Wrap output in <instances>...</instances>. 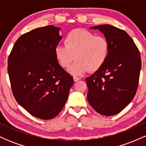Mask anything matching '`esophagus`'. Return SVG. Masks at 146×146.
<instances>
[{
    "label": "esophagus",
    "instance_id": "1",
    "mask_svg": "<svg viewBox=\"0 0 146 146\" xmlns=\"http://www.w3.org/2000/svg\"><path fill=\"white\" fill-rule=\"evenodd\" d=\"M80 80H81V79H80V78H78V77H76V76L73 77V80H74L75 82H78Z\"/></svg>",
    "mask_w": 146,
    "mask_h": 146
}]
</instances>
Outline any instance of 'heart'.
Returning <instances> with one entry per match:
<instances>
[{
    "mask_svg": "<svg viewBox=\"0 0 146 146\" xmlns=\"http://www.w3.org/2000/svg\"><path fill=\"white\" fill-rule=\"evenodd\" d=\"M64 44L56 45L55 56L63 68L68 67L76 58L68 69L76 75L88 71H97L103 66L109 56L108 40L85 29L78 28L69 31L64 38Z\"/></svg>",
    "mask_w": 146,
    "mask_h": 146,
    "instance_id": "1",
    "label": "heart"
}]
</instances>
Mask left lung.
I'll list each match as a JSON object with an SVG mask.
<instances>
[{
    "label": "left lung",
    "instance_id": "8db88e82",
    "mask_svg": "<svg viewBox=\"0 0 146 146\" xmlns=\"http://www.w3.org/2000/svg\"><path fill=\"white\" fill-rule=\"evenodd\" d=\"M104 33L110 44L108 59L101 68L86 78L88 103L98 113L111 116L131 102L139 84L140 53L130 36L109 25L92 27Z\"/></svg>",
    "mask_w": 146,
    "mask_h": 146
}]
</instances>
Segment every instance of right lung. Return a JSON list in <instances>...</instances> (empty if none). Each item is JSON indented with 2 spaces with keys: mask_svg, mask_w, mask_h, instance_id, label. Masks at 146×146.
Returning a JSON list of instances; mask_svg holds the SVG:
<instances>
[{
  "mask_svg": "<svg viewBox=\"0 0 146 146\" xmlns=\"http://www.w3.org/2000/svg\"><path fill=\"white\" fill-rule=\"evenodd\" d=\"M59 27L48 25L22 35L8 58V74L16 102L33 116L51 119L62 110L73 84L55 56Z\"/></svg>",
  "mask_w": 146,
  "mask_h": 146,
  "instance_id": "right-lung-1",
  "label": "right lung"
}]
</instances>
